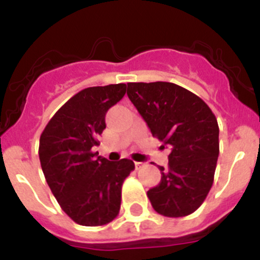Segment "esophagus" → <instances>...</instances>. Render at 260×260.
<instances>
[{
	"label": "esophagus",
	"instance_id": "1",
	"mask_svg": "<svg viewBox=\"0 0 260 260\" xmlns=\"http://www.w3.org/2000/svg\"><path fill=\"white\" fill-rule=\"evenodd\" d=\"M134 164H135V168H137V169H141V168L144 165L143 162H141V161H135Z\"/></svg>",
	"mask_w": 260,
	"mask_h": 260
}]
</instances>
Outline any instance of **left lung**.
Here are the masks:
<instances>
[{
  "instance_id": "8db88e82",
  "label": "left lung",
  "mask_w": 260,
  "mask_h": 260,
  "mask_svg": "<svg viewBox=\"0 0 260 260\" xmlns=\"http://www.w3.org/2000/svg\"><path fill=\"white\" fill-rule=\"evenodd\" d=\"M127 96L153 137L169 147L168 169L147 191L153 210L182 217L201 207L213 183L219 157V125L199 96L169 82L127 83Z\"/></svg>"
}]
</instances>
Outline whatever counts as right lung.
<instances>
[{"label": "right lung", "mask_w": 260, "mask_h": 260, "mask_svg": "<svg viewBox=\"0 0 260 260\" xmlns=\"http://www.w3.org/2000/svg\"><path fill=\"white\" fill-rule=\"evenodd\" d=\"M126 84L82 89L50 118L39 144L43 173L54 198L73 221L105 225L121 208L122 183L134 162L109 161L92 152L105 128V114L125 96Z\"/></svg>", "instance_id": "add662e5"}]
</instances>
